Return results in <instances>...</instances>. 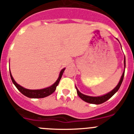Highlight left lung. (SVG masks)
I'll return each instance as SVG.
<instances>
[{"instance_id":"obj_1","label":"left lung","mask_w":134,"mask_h":134,"mask_svg":"<svg viewBox=\"0 0 134 134\" xmlns=\"http://www.w3.org/2000/svg\"><path fill=\"white\" fill-rule=\"evenodd\" d=\"M124 66H125V67H126V59H125V58H124ZM124 73H125V71H124L122 75H121V79H120V82H119L118 85H117V86L115 87L114 88V90H112L111 91H110L109 93H107L106 95H104V96H100V97H91V96H85V95H84V94L79 92V90H77V88L75 87L78 96H79V97H80L81 99H83V101H85V102H87V103H93V104H101V103H104L105 102L108 101L109 98H111L112 96H114V94L118 91V90L120 89V86H121V83H122L123 81V79H124Z\"/></svg>"}]
</instances>
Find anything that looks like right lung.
Masks as SVG:
<instances>
[{"mask_svg":"<svg viewBox=\"0 0 134 134\" xmlns=\"http://www.w3.org/2000/svg\"><path fill=\"white\" fill-rule=\"evenodd\" d=\"M65 69H63L61 71L59 74V77L58 79L57 80V81L55 82V83L53 85H51V87L47 88H45V89H43V90H27V89H25V88L23 87L20 85H19V84H17L15 82V81L13 79V76H12L11 73L10 71V77H11L12 81L14 83V85L16 86V87L17 88L19 91H20L21 93H23L24 96H26V97H30V98H43V97H45L47 96H50L51 94H52L54 91L56 90L57 86L58 85L60 81V79H61V77H62V75L64 72Z\"/></svg>","mask_w":134,"mask_h":134,"instance_id":"1","label":"right lung"}]
</instances>
